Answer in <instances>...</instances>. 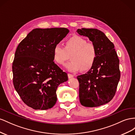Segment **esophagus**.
<instances>
[{"label": "esophagus", "mask_w": 135, "mask_h": 135, "mask_svg": "<svg viewBox=\"0 0 135 135\" xmlns=\"http://www.w3.org/2000/svg\"><path fill=\"white\" fill-rule=\"evenodd\" d=\"M68 77L69 79H71V78H74V76L73 75H72V74H68Z\"/></svg>", "instance_id": "1"}]
</instances>
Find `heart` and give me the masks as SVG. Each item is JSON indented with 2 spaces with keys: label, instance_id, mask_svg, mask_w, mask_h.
Segmentation results:
<instances>
[{
  "label": "heart",
  "instance_id": "b5f03b06",
  "mask_svg": "<svg viewBox=\"0 0 135 135\" xmlns=\"http://www.w3.org/2000/svg\"><path fill=\"white\" fill-rule=\"evenodd\" d=\"M54 59L57 63L63 64L70 57L71 61L65 64V67L71 72L81 69L86 71L90 69L97 58V49L91 43H88L83 37L74 36L65 42V47L56 44L53 48Z\"/></svg>",
  "mask_w": 135,
  "mask_h": 135
}]
</instances>
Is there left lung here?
<instances>
[{
	"mask_svg": "<svg viewBox=\"0 0 135 135\" xmlns=\"http://www.w3.org/2000/svg\"><path fill=\"white\" fill-rule=\"evenodd\" d=\"M76 32L89 38L95 46L97 54L90 70L77 77L80 102L89 107L105 105L114 97L120 78L119 60L114 45L98 29L82 28Z\"/></svg>",
	"mask_w": 135,
	"mask_h": 135,
	"instance_id": "1",
	"label": "left lung"
}]
</instances>
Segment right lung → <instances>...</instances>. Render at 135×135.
Returning <instances> with one entry per match:
<instances>
[{"mask_svg":"<svg viewBox=\"0 0 135 135\" xmlns=\"http://www.w3.org/2000/svg\"><path fill=\"white\" fill-rule=\"evenodd\" d=\"M69 32L64 28L34 29L16 49L13 85L22 101L34 110L52 108L57 86L68 80L67 73L54 61L52 51Z\"/></svg>","mask_w":135,"mask_h":135,"instance_id":"add662e5","label":"right lung"}]
</instances>
